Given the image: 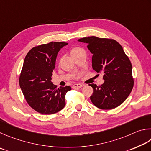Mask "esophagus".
<instances>
[{
    "instance_id": "esophagus-1",
    "label": "esophagus",
    "mask_w": 151,
    "mask_h": 151,
    "mask_svg": "<svg viewBox=\"0 0 151 151\" xmlns=\"http://www.w3.org/2000/svg\"><path fill=\"white\" fill-rule=\"evenodd\" d=\"M83 86L82 84H73L72 86V88L73 89H76V88H80L81 87H83Z\"/></svg>"
}]
</instances>
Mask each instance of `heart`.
I'll use <instances>...</instances> for the list:
<instances>
[{
    "label": "heart",
    "mask_w": 151,
    "mask_h": 151,
    "mask_svg": "<svg viewBox=\"0 0 151 151\" xmlns=\"http://www.w3.org/2000/svg\"><path fill=\"white\" fill-rule=\"evenodd\" d=\"M84 50L80 47H74L71 50V54L72 56H75V55H78L80 54V53L83 52Z\"/></svg>",
    "instance_id": "b5f03b06"
}]
</instances>
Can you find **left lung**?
<instances>
[{
    "label": "left lung",
    "mask_w": 151,
    "mask_h": 151,
    "mask_svg": "<svg viewBox=\"0 0 151 151\" xmlns=\"http://www.w3.org/2000/svg\"><path fill=\"white\" fill-rule=\"evenodd\" d=\"M87 44L92 54V68L104 73V83L93 89L90 97L93 104L101 109H112L125 101L133 89L132 65L122 46L113 39L89 36L78 40Z\"/></svg>",
    "instance_id": "8db88e82"
}]
</instances>
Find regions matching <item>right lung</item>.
Instances as JSON below:
<instances>
[{
  "mask_svg": "<svg viewBox=\"0 0 151 151\" xmlns=\"http://www.w3.org/2000/svg\"><path fill=\"white\" fill-rule=\"evenodd\" d=\"M68 43L51 42L35 46L26 54L19 84L28 104L44 115H52L65 107V96L71 87L57 88L51 81L58 52Z\"/></svg>",
  "mask_w": 151,
  "mask_h": 151,
  "instance_id": "obj_1",
  "label": "right lung"
}]
</instances>
